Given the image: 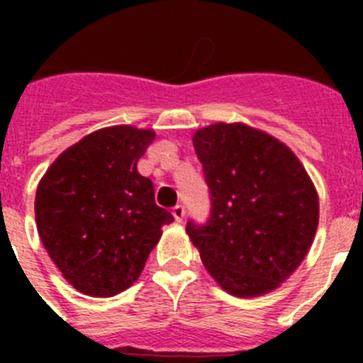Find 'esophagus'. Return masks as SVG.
<instances>
[{
  "label": "esophagus",
  "instance_id": "esophagus-1",
  "mask_svg": "<svg viewBox=\"0 0 363 363\" xmlns=\"http://www.w3.org/2000/svg\"><path fill=\"white\" fill-rule=\"evenodd\" d=\"M172 216H174L176 221H182L185 216V207L184 205H176L174 209H172Z\"/></svg>",
  "mask_w": 363,
  "mask_h": 363
}]
</instances>
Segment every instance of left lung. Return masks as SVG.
I'll use <instances>...</instances> for the list:
<instances>
[{
  "label": "left lung",
  "instance_id": "obj_1",
  "mask_svg": "<svg viewBox=\"0 0 363 363\" xmlns=\"http://www.w3.org/2000/svg\"><path fill=\"white\" fill-rule=\"evenodd\" d=\"M192 145L211 189L207 225L185 230L225 293L262 296L300 267L318 229L320 201L296 154L251 125L201 127Z\"/></svg>",
  "mask_w": 363,
  "mask_h": 363
}]
</instances>
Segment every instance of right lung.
Listing matches in <instances>:
<instances>
[{"instance_id": "right-lung-1", "label": "right lung", "mask_w": 363, "mask_h": 363, "mask_svg": "<svg viewBox=\"0 0 363 363\" xmlns=\"http://www.w3.org/2000/svg\"><path fill=\"white\" fill-rule=\"evenodd\" d=\"M156 133L112 125L63 150L40 179L34 200L45 251L74 289L96 298L123 293L140 278L174 218L154 203L138 172Z\"/></svg>"}]
</instances>
